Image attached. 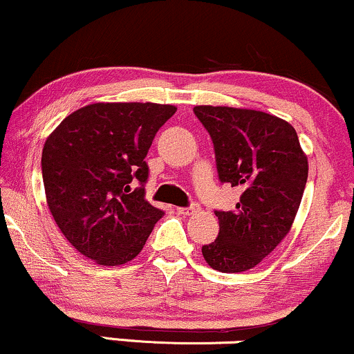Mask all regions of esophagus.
Listing matches in <instances>:
<instances>
[{
	"label": "esophagus",
	"mask_w": 354,
	"mask_h": 354,
	"mask_svg": "<svg viewBox=\"0 0 354 354\" xmlns=\"http://www.w3.org/2000/svg\"><path fill=\"white\" fill-rule=\"evenodd\" d=\"M176 212L178 213V215H182V216H190V215H194V213L198 212V207H197V205H192V207H187V208L178 207Z\"/></svg>",
	"instance_id": "obj_1"
}]
</instances>
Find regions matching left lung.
<instances>
[{"label": "left lung", "instance_id": "obj_1", "mask_svg": "<svg viewBox=\"0 0 354 354\" xmlns=\"http://www.w3.org/2000/svg\"><path fill=\"white\" fill-rule=\"evenodd\" d=\"M195 115L210 133L221 182L243 190L234 212H215L220 233L202 248L220 272L252 269L287 236L308 176L294 126L264 111L200 104Z\"/></svg>", "mask_w": 354, "mask_h": 354}]
</instances>
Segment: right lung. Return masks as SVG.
<instances>
[{"instance_id":"1","label":"right lung","mask_w":354,"mask_h":354,"mask_svg":"<svg viewBox=\"0 0 354 354\" xmlns=\"http://www.w3.org/2000/svg\"><path fill=\"white\" fill-rule=\"evenodd\" d=\"M177 108L159 103H91L46 139L47 207L75 250L100 266L134 259L164 212L146 200V156Z\"/></svg>"}]
</instances>
